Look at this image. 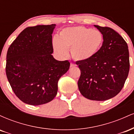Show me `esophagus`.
Listing matches in <instances>:
<instances>
[{
    "mask_svg": "<svg viewBox=\"0 0 134 134\" xmlns=\"http://www.w3.org/2000/svg\"><path fill=\"white\" fill-rule=\"evenodd\" d=\"M75 66H76V65H75L74 64H73V63H71V64H70V67H75Z\"/></svg>",
    "mask_w": 134,
    "mask_h": 134,
    "instance_id": "1",
    "label": "esophagus"
}]
</instances>
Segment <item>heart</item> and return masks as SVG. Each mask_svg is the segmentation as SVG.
I'll return each mask as SVG.
<instances>
[{"mask_svg": "<svg viewBox=\"0 0 134 134\" xmlns=\"http://www.w3.org/2000/svg\"><path fill=\"white\" fill-rule=\"evenodd\" d=\"M103 42V36L99 31L78 26L61 31L58 39L53 40V47L59 56H67V50H70L74 59L85 61L96 54Z\"/></svg>", "mask_w": 134, "mask_h": 134, "instance_id": "obj_1", "label": "heart"}]
</instances>
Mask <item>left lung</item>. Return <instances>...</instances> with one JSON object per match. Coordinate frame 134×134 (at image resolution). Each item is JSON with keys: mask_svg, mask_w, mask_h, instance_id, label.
Wrapping results in <instances>:
<instances>
[{"mask_svg": "<svg viewBox=\"0 0 134 134\" xmlns=\"http://www.w3.org/2000/svg\"><path fill=\"white\" fill-rule=\"evenodd\" d=\"M94 26L102 33L103 42L93 57L76 62L81 70L77 84L85 98L105 101L117 95L124 87L130 69L129 52L126 41L114 30Z\"/></svg>", "mask_w": 134, "mask_h": 134, "instance_id": "8db88e82", "label": "left lung"}]
</instances>
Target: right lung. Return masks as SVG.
Wrapping results in <instances>:
<instances>
[{
    "mask_svg": "<svg viewBox=\"0 0 134 134\" xmlns=\"http://www.w3.org/2000/svg\"><path fill=\"white\" fill-rule=\"evenodd\" d=\"M55 24L27 27L8 48L6 76L18 98L30 105L53 100L58 81L70 67L68 60L53 58L52 33Z\"/></svg>",
    "mask_w": 134,
    "mask_h": 134,
    "instance_id": "1",
    "label": "right lung"
}]
</instances>
